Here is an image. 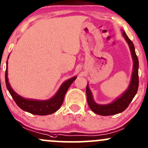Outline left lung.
<instances>
[{
  "label": "left lung",
  "mask_w": 148,
  "mask_h": 148,
  "mask_svg": "<svg viewBox=\"0 0 148 148\" xmlns=\"http://www.w3.org/2000/svg\"><path fill=\"white\" fill-rule=\"evenodd\" d=\"M123 36L128 43L130 50H131V56H132L133 61H134V67H133L132 76L130 84L128 87L127 90L125 91L119 98H116L114 101L107 105H99L94 101L92 98V92L89 88L88 85L86 86V95L87 102L88 104L89 108L94 113L98 114L102 116H109V115H114L122 112L124 111L132 100L136 95V92L138 88V59L136 54L134 45L133 42L129 39L126 34L124 32L122 33Z\"/></svg>",
  "instance_id": "1"
}]
</instances>
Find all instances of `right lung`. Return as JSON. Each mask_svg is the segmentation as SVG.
Returning a JSON list of instances; mask_svg holds the SVG:
<instances>
[{
	"label": "right lung",
	"mask_w": 148,
	"mask_h": 148,
	"mask_svg": "<svg viewBox=\"0 0 148 148\" xmlns=\"http://www.w3.org/2000/svg\"><path fill=\"white\" fill-rule=\"evenodd\" d=\"M6 64H7V68L5 71V84L10 94L12 97L16 104L22 110L36 115L50 114L59 110L61 105H62L66 92L67 91L71 84L77 79V77H74L64 82L62 84L56 95L49 100H33V99H26L18 95L11 88L8 82V61Z\"/></svg>",
	"instance_id": "right-lung-1"
}]
</instances>
